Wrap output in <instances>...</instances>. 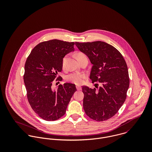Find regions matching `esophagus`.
<instances>
[{
    "label": "esophagus",
    "mask_w": 152,
    "mask_h": 152,
    "mask_svg": "<svg viewBox=\"0 0 152 152\" xmlns=\"http://www.w3.org/2000/svg\"><path fill=\"white\" fill-rule=\"evenodd\" d=\"M76 88L78 91H80L82 89V87H80V86H76Z\"/></svg>",
    "instance_id": "esophagus-1"
}]
</instances>
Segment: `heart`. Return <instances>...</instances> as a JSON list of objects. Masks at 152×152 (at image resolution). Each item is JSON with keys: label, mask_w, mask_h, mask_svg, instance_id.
I'll list each match as a JSON object with an SVG mask.
<instances>
[{"label": "heart", "mask_w": 152, "mask_h": 152, "mask_svg": "<svg viewBox=\"0 0 152 152\" xmlns=\"http://www.w3.org/2000/svg\"><path fill=\"white\" fill-rule=\"evenodd\" d=\"M86 57L84 54L82 53H78L77 54V60ZM65 61H66V57H64L63 60V63H62V66L64 68L65 66ZM85 78V75L83 74H80V73H72L69 75H68L66 77V80L67 81L72 83L78 85L81 84L83 83L84 79Z\"/></svg>", "instance_id": "1"}]
</instances>
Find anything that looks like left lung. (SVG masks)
Listing matches in <instances>:
<instances>
[{
	"instance_id": "left-lung-1",
	"label": "left lung",
	"mask_w": 152,
	"mask_h": 152,
	"mask_svg": "<svg viewBox=\"0 0 152 152\" xmlns=\"http://www.w3.org/2000/svg\"><path fill=\"white\" fill-rule=\"evenodd\" d=\"M92 65L89 78L101 83L98 90L82 87L84 94L83 107L87 115L96 121L113 116L124 104L129 87L128 69L121 53L104 42H75Z\"/></svg>"
}]
</instances>
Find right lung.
I'll return each instance as SVG.
<instances>
[{
  "instance_id": "add662e5",
  "label": "right lung",
  "mask_w": 152,
  "mask_h": 152,
  "mask_svg": "<svg viewBox=\"0 0 152 152\" xmlns=\"http://www.w3.org/2000/svg\"><path fill=\"white\" fill-rule=\"evenodd\" d=\"M74 42L57 39L37 44L31 51L24 65V83L28 102L33 110L44 120H57L65 114L75 85L64 83L57 89L53 81L63 68L65 55L74 51ZM58 77V80L63 78Z\"/></svg>"
}]
</instances>
